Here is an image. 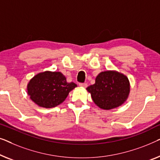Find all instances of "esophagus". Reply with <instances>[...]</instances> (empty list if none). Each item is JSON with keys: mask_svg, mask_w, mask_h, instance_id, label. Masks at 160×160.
Listing matches in <instances>:
<instances>
[{"mask_svg": "<svg viewBox=\"0 0 160 160\" xmlns=\"http://www.w3.org/2000/svg\"><path fill=\"white\" fill-rule=\"evenodd\" d=\"M79 85L81 88H86L87 86H88V84H87V83H80Z\"/></svg>", "mask_w": 160, "mask_h": 160, "instance_id": "esophagus-1", "label": "esophagus"}]
</instances>
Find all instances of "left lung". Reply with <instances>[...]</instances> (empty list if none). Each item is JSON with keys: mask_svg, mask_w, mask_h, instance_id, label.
<instances>
[{"mask_svg": "<svg viewBox=\"0 0 160 160\" xmlns=\"http://www.w3.org/2000/svg\"><path fill=\"white\" fill-rule=\"evenodd\" d=\"M86 90L98 107L109 110L120 107L127 100L130 93V82L123 74L108 70L98 74L95 83Z\"/></svg>", "mask_w": 160, "mask_h": 160, "instance_id": "left-lung-1", "label": "left lung"}]
</instances>
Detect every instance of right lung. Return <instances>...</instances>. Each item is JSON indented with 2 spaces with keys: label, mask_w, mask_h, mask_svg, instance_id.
Instances as JSON below:
<instances>
[{
  "label": "right lung",
  "mask_w": 160,
  "mask_h": 160,
  "mask_svg": "<svg viewBox=\"0 0 160 160\" xmlns=\"http://www.w3.org/2000/svg\"><path fill=\"white\" fill-rule=\"evenodd\" d=\"M77 87L67 82L60 72L46 71L35 75L28 84V94L31 100L43 108H52L62 103L69 93Z\"/></svg>",
  "instance_id": "add662e5"
}]
</instances>
